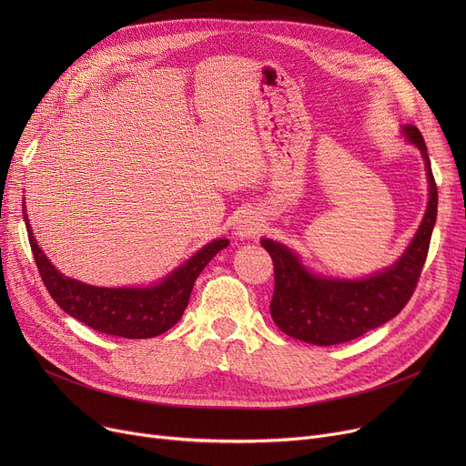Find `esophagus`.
<instances>
[{
	"instance_id": "1",
	"label": "esophagus",
	"mask_w": 466,
	"mask_h": 466,
	"mask_svg": "<svg viewBox=\"0 0 466 466\" xmlns=\"http://www.w3.org/2000/svg\"><path fill=\"white\" fill-rule=\"evenodd\" d=\"M260 218L255 215V213H246L241 215L238 225H236V234L241 238V239H248V238H253L255 234H258L260 230Z\"/></svg>"
}]
</instances>
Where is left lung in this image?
<instances>
[{
  "label": "left lung",
  "mask_w": 466,
  "mask_h": 466,
  "mask_svg": "<svg viewBox=\"0 0 466 466\" xmlns=\"http://www.w3.org/2000/svg\"><path fill=\"white\" fill-rule=\"evenodd\" d=\"M402 130L423 153L429 206L418 234L399 262L366 279H325L309 274L299 257L281 243L262 239V248L274 262L276 287L270 313L285 334L315 346L344 344L393 319L411 299L431 246L438 190L421 132L415 127Z\"/></svg>",
  "instance_id": "8db88e82"
}]
</instances>
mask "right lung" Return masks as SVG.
<instances>
[{
	"label": "right lung",
	"mask_w": 466,
	"mask_h": 466,
	"mask_svg": "<svg viewBox=\"0 0 466 466\" xmlns=\"http://www.w3.org/2000/svg\"><path fill=\"white\" fill-rule=\"evenodd\" d=\"M30 248L39 276L53 300L86 327L120 338H155L174 327L188 304L196 278L206 264L228 246V239H215L204 246L192 258L181 264L157 287L147 289H104L92 287L62 276L39 249L30 230Z\"/></svg>",
	"instance_id": "1"
}]
</instances>
